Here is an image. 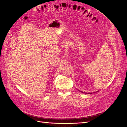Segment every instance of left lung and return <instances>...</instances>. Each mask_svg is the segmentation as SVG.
I'll return each instance as SVG.
<instances>
[{"instance_id": "left-lung-1", "label": "left lung", "mask_w": 127, "mask_h": 127, "mask_svg": "<svg viewBox=\"0 0 127 127\" xmlns=\"http://www.w3.org/2000/svg\"><path fill=\"white\" fill-rule=\"evenodd\" d=\"M83 93H84V92H83ZM88 94H91V93H88Z\"/></svg>"}]
</instances>
